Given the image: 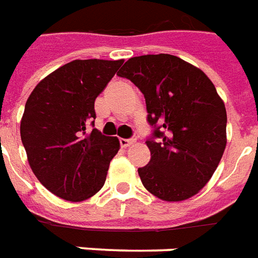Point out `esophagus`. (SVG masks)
<instances>
[{
  "instance_id": "esophagus-1",
  "label": "esophagus",
  "mask_w": 258,
  "mask_h": 258,
  "mask_svg": "<svg viewBox=\"0 0 258 258\" xmlns=\"http://www.w3.org/2000/svg\"><path fill=\"white\" fill-rule=\"evenodd\" d=\"M137 141L135 139H124L121 138L120 139V145H121V148H128L131 145H134Z\"/></svg>"
}]
</instances>
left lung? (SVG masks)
I'll return each mask as SVG.
<instances>
[{"mask_svg":"<svg viewBox=\"0 0 258 258\" xmlns=\"http://www.w3.org/2000/svg\"><path fill=\"white\" fill-rule=\"evenodd\" d=\"M142 91L154 138L138 168L149 192L168 202L196 196L212 177L227 145V112L200 68L172 54L131 57L117 72Z\"/></svg>","mask_w":258,"mask_h":258,"instance_id":"1","label":"left lung"}]
</instances>
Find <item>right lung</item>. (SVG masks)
Masks as SVG:
<instances>
[{"instance_id": "right-lung-1", "label": "right lung", "mask_w": 258, "mask_h": 258, "mask_svg": "<svg viewBox=\"0 0 258 258\" xmlns=\"http://www.w3.org/2000/svg\"><path fill=\"white\" fill-rule=\"evenodd\" d=\"M124 60H74L43 78L28 97L20 137L34 175L50 192L71 202L93 197L104 186L120 142L87 124L95 98Z\"/></svg>"}]
</instances>
